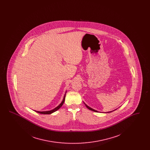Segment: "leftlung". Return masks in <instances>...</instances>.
<instances>
[{"instance_id":"obj_1","label":"left lung","mask_w":150,"mask_h":150,"mask_svg":"<svg viewBox=\"0 0 150 150\" xmlns=\"http://www.w3.org/2000/svg\"><path fill=\"white\" fill-rule=\"evenodd\" d=\"M84 103L85 104V105H86V107H87V108H88L89 110H91V111H94V112H98V111H97V110H94V109H93L92 108L89 107V106H88V105H86V103H85L84 102ZM114 111H115V110H114ZM110 111V112H108H108H112V111Z\"/></svg>"}]
</instances>
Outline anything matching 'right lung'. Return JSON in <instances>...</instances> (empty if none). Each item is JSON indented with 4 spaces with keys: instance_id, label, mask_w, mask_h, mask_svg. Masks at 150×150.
I'll use <instances>...</instances> for the list:
<instances>
[{
    "instance_id": "obj_1",
    "label": "right lung",
    "mask_w": 150,
    "mask_h": 150,
    "mask_svg": "<svg viewBox=\"0 0 150 150\" xmlns=\"http://www.w3.org/2000/svg\"><path fill=\"white\" fill-rule=\"evenodd\" d=\"M66 93H65V94H64V98H63V100H62V102H61L57 107H56L55 108H54L53 110H50V111H35V110H34V111H35V112H36L39 113V114H51L52 113H53V112L56 111L60 107H61V106L63 105V104H64V100H65Z\"/></svg>"
}]
</instances>
